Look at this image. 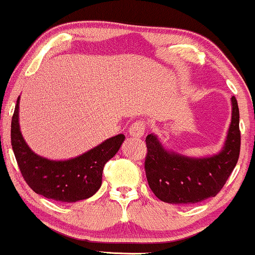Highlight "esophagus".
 Returning a JSON list of instances; mask_svg holds the SVG:
<instances>
[{
    "label": "esophagus",
    "instance_id": "1",
    "mask_svg": "<svg viewBox=\"0 0 255 255\" xmlns=\"http://www.w3.org/2000/svg\"><path fill=\"white\" fill-rule=\"evenodd\" d=\"M128 132H130V136L133 137V138H141L145 132V123L143 120L135 122L128 128Z\"/></svg>",
    "mask_w": 255,
    "mask_h": 255
}]
</instances>
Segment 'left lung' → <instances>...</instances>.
I'll return each mask as SVG.
<instances>
[{
	"instance_id": "obj_1",
	"label": "left lung",
	"mask_w": 255,
	"mask_h": 255,
	"mask_svg": "<svg viewBox=\"0 0 255 255\" xmlns=\"http://www.w3.org/2000/svg\"><path fill=\"white\" fill-rule=\"evenodd\" d=\"M145 176L151 191L161 201L189 205L216 196L224 187L240 155V112L231 97V123L224 145L217 154L204 158L183 155L167 149L155 133L145 137Z\"/></svg>"
}]
</instances>
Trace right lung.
I'll return each instance as SVG.
<instances>
[{
  "label": "right lung",
  "instance_id": "obj_1",
  "mask_svg": "<svg viewBox=\"0 0 255 255\" xmlns=\"http://www.w3.org/2000/svg\"><path fill=\"white\" fill-rule=\"evenodd\" d=\"M19 102L20 96L12 118L10 139L16 162L28 187L38 195L60 202H77L93 196L101 187L106 162L116 155L125 136L119 133L111 137L67 160L44 158L31 149L21 135Z\"/></svg>",
  "mask_w": 255,
  "mask_h": 255
}]
</instances>
